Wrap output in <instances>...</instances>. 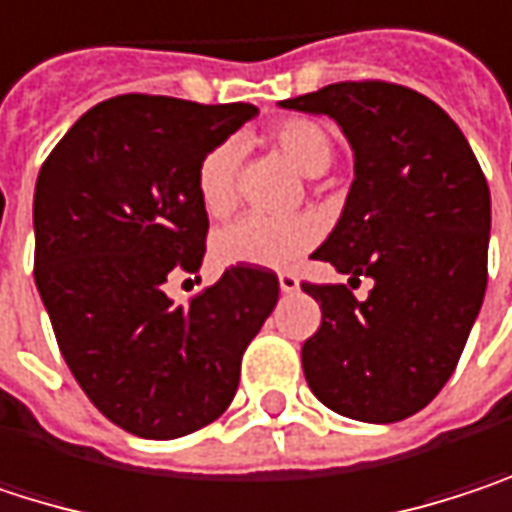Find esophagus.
<instances>
[{
	"label": "esophagus",
	"mask_w": 512,
	"mask_h": 512,
	"mask_svg": "<svg viewBox=\"0 0 512 512\" xmlns=\"http://www.w3.org/2000/svg\"><path fill=\"white\" fill-rule=\"evenodd\" d=\"M280 291H286V294H291V291H297L300 288V280H297V274H291V271H280Z\"/></svg>",
	"instance_id": "obj_1"
}]
</instances>
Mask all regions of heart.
Segmentation results:
<instances>
[{
  "label": "heart",
  "instance_id": "heart-1",
  "mask_svg": "<svg viewBox=\"0 0 512 512\" xmlns=\"http://www.w3.org/2000/svg\"><path fill=\"white\" fill-rule=\"evenodd\" d=\"M274 147L286 156L300 173L321 176L336 156L333 132L324 120L294 114L271 126ZM238 156L241 147L235 141H221L203 153L194 173V188L203 212L209 218H226L238 200ZM321 238V224L309 215L300 218H262L247 215L235 224L224 226L212 241V256L226 265H250V268H286L294 265L315 241Z\"/></svg>",
  "mask_w": 512,
  "mask_h": 512
}]
</instances>
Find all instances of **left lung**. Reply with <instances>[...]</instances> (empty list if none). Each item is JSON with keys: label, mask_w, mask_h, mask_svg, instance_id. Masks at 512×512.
<instances>
[{"label": "left lung", "mask_w": 512, "mask_h": 512, "mask_svg": "<svg viewBox=\"0 0 512 512\" xmlns=\"http://www.w3.org/2000/svg\"><path fill=\"white\" fill-rule=\"evenodd\" d=\"M330 114L353 147L342 218L312 259L374 288L300 283L321 306L303 374L339 416H416L454 374L486 291L489 185L460 126L424 94L362 79L283 102Z\"/></svg>", "instance_id": "obj_1"}]
</instances>
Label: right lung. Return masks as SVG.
Masks as SVG:
<instances>
[{"label": "right lung", "mask_w": 512, "mask_h": 512, "mask_svg": "<svg viewBox=\"0 0 512 512\" xmlns=\"http://www.w3.org/2000/svg\"><path fill=\"white\" fill-rule=\"evenodd\" d=\"M259 108L123 94L85 111L34 185V283L58 351L96 410L144 439L206 427L235 398L241 356L280 280L235 265L176 306L167 280L194 274L209 215L194 188L203 153Z\"/></svg>", "instance_id": "right-lung-1"}]
</instances>
